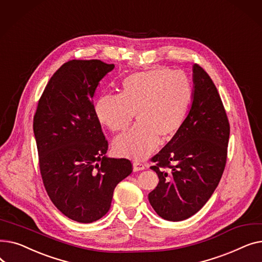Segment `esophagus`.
I'll return each mask as SVG.
<instances>
[{
  "label": "esophagus",
  "instance_id": "34e87169",
  "mask_svg": "<svg viewBox=\"0 0 262 262\" xmlns=\"http://www.w3.org/2000/svg\"><path fill=\"white\" fill-rule=\"evenodd\" d=\"M145 169V166L143 163H141V162H138V161H134V163H133V170L135 171V172H137V171H142V170H144Z\"/></svg>",
  "mask_w": 262,
  "mask_h": 262
}]
</instances>
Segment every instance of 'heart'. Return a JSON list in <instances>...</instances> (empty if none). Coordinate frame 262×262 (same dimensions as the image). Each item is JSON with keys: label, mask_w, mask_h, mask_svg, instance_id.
I'll return each mask as SVG.
<instances>
[{"label": "heart", "mask_w": 262, "mask_h": 262, "mask_svg": "<svg viewBox=\"0 0 262 262\" xmlns=\"http://www.w3.org/2000/svg\"><path fill=\"white\" fill-rule=\"evenodd\" d=\"M193 98L190 78L181 71L153 69L134 73L122 81L120 93L101 96L94 115L103 126L126 130L137 115V125L114 141L123 157L144 159L157 147L159 137L169 140L180 132Z\"/></svg>", "instance_id": "b5f03b06"}]
</instances>
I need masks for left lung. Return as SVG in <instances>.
<instances>
[{
	"label": "left lung",
	"mask_w": 262,
	"mask_h": 262,
	"mask_svg": "<svg viewBox=\"0 0 262 262\" xmlns=\"http://www.w3.org/2000/svg\"><path fill=\"white\" fill-rule=\"evenodd\" d=\"M193 98L184 125L152 161L157 187L148 193L156 213L168 221L195 214L221 180L229 139V123L210 76L193 64Z\"/></svg>",
	"instance_id": "1"
}]
</instances>
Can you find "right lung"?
Segmentation results:
<instances>
[{
  "instance_id": "1",
  "label": "right lung",
  "mask_w": 262,
  "mask_h": 262,
  "mask_svg": "<svg viewBox=\"0 0 262 262\" xmlns=\"http://www.w3.org/2000/svg\"><path fill=\"white\" fill-rule=\"evenodd\" d=\"M115 64L99 59L70 60L49 80L34 117L39 167L57 209L79 223L104 216L116 186L132 162L106 156L108 142L94 115L93 96Z\"/></svg>"
}]
</instances>
